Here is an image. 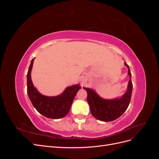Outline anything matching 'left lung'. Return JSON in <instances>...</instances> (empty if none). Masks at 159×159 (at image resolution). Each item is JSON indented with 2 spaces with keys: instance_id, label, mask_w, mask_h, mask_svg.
Returning <instances> with one entry per match:
<instances>
[{
  "instance_id": "obj_1",
  "label": "left lung",
  "mask_w": 159,
  "mask_h": 159,
  "mask_svg": "<svg viewBox=\"0 0 159 159\" xmlns=\"http://www.w3.org/2000/svg\"><path fill=\"white\" fill-rule=\"evenodd\" d=\"M128 68V75L130 80L127 86V90L121 98L113 99H105L95 92L92 89L84 88L87 91V101L90 107V111L93 116L100 121L108 122L117 119L127 110L131 101L133 84L131 81V74L129 66L125 62Z\"/></svg>"
}]
</instances>
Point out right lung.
Listing matches in <instances>:
<instances>
[{"label":"right lung","instance_id":"add662e5","mask_svg":"<svg viewBox=\"0 0 159 159\" xmlns=\"http://www.w3.org/2000/svg\"><path fill=\"white\" fill-rule=\"evenodd\" d=\"M34 58L31 61L27 74V93L35 109L44 117L50 119H60L68 113L77 92L81 89L79 84L66 88L61 94L48 97L42 95L34 87L31 80V71Z\"/></svg>","mask_w":159,"mask_h":159}]
</instances>
